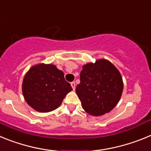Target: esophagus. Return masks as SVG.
<instances>
[{"label": "esophagus", "instance_id": "esophagus-1", "mask_svg": "<svg viewBox=\"0 0 151 151\" xmlns=\"http://www.w3.org/2000/svg\"><path fill=\"white\" fill-rule=\"evenodd\" d=\"M71 86H72V88H73V91H75V89H76V83H75L74 82H71Z\"/></svg>", "mask_w": 151, "mask_h": 151}]
</instances>
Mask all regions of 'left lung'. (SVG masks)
Masks as SVG:
<instances>
[{
    "label": "left lung",
    "instance_id": "8db88e82",
    "mask_svg": "<svg viewBox=\"0 0 151 151\" xmlns=\"http://www.w3.org/2000/svg\"><path fill=\"white\" fill-rule=\"evenodd\" d=\"M76 91L86 113L100 116L116 106L123 91L120 72L110 61L97 59L82 66Z\"/></svg>",
    "mask_w": 151,
    "mask_h": 151
}]
</instances>
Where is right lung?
I'll use <instances>...</instances> for the list:
<instances>
[{"mask_svg": "<svg viewBox=\"0 0 151 151\" xmlns=\"http://www.w3.org/2000/svg\"><path fill=\"white\" fill-rule=\"evenodd\" d=\"M71 91L73 88L64 78V73L51 63L33 65L22 80L24 99L39 113L56 110Z\"/></svg>", "mask_w": 151, "mask_h": 151, "instance_id": "1", "label": "right lung"}]
</instances>
